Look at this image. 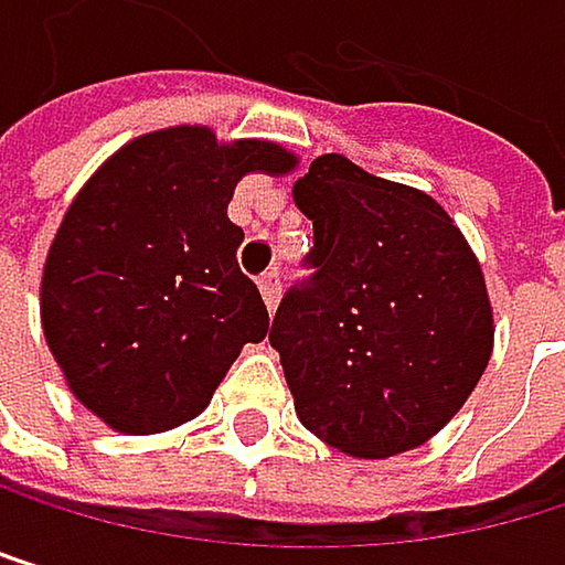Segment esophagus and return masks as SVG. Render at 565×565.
Instances as JSON below:
<instances>
[{"instance_id": "esophagus-1", "label": "esophagus", "mask_w": 565, "mask_h": 565, "mask_svg": "<svg viewBox=\"0 0 565 565\" xmlns=\"http://www.w3.org/2000/svg\"><path fill=\"white\" fill-rule=\"evenodd\" d=\"M260 295H264L267 308L274 311V308H277V298H280V277H277V270H267V274L260 277Z\"/></svg>"}]
</instances>
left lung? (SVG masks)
<instances>
[{
  "mask_svg": "<svg viewBox=\"0 0 565 565\" xmlns=\"http://www.w3.org/2000/svg\"><path fill=\"white\" fill-rule=\"evenodd\" d=\"M295 203L315 226V277L280 301L270 345L298 420L369 461L427 444L494 349L475 250L427 192L345 156H318Z\"/></svg>",
  "mask_w": 565,
  "mask_h": 565,
  "instance_id": "obj_1",
  "label": "left lung"
}]
</instances>
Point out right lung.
<instances>
[{"label":"right lung","instance_id":"obj_1","mask_svg":"<svg viewBox=\"0 0 565 565\" xmlns=\"http://www.w3.org/2000/svg\"><path fill=\"white\" fill-rule=\"evenodd\" d=\"M291 169L274 141L175 125L121 145L74 196L43 264L40 321L67 390L111 430L200 417L241 349L267 335L226 206L247 172Z\"/></svg>","mask_w":565,"mask_h":565}]
</instances>
